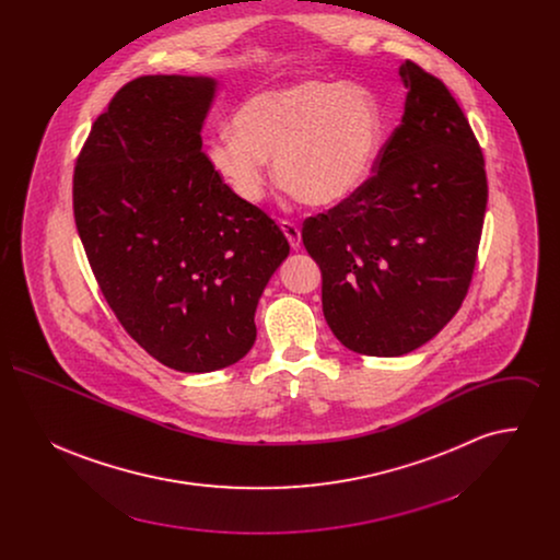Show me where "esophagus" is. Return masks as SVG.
Returning <instances> with one entry per match:
<instances>
[{"label": "esophagus", "mask_w": 560, "mask_h": 560, "mask_svg": "<svg viewBox=\"0 0 560 560\" xmlns=\"http://www.w3.org/2000/svg\"><path fill=\"white\" fill-rule=\"evenodd\" d=\"M281 231H283V235L288 237L290 241V245H292V249H298L300 247V229H298V224L292 222V220H281Z\"/></svg>", "instance_id": "obj_1"}]
</instances>
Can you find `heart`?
I'll use <instances>...</instances> for the list:
<instances>
[{"label":"heart","instance_id":"heart-1","mask_svg":"<svg viewBox=\"0 0 560 560\" xmlns=\"http://www.w3.org/2000/svg\"><path fill=\"white\" fill-rule=\"evenodd\" d=\"M233 132L208 149L233 192L256 203L265 195L268 158L279 183L308 206H334L361 187L380 158L384 117L372 92L306 80L247 98Z\"/></svg>","mask_w":560,"mask_h":560}]
</instances>
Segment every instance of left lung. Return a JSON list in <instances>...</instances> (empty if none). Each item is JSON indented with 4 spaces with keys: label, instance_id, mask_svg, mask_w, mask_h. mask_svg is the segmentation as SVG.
Instances as JSON below:
<instances>
[{
    "label": "left lung",
    "instance_id": "left-lung-1",
    "mask_svg": "<svg viewBox=\"0 0 560 560\" xmlns=\"http://www.w3.org/2000/svg\"><path fill=\"white\" fill-rule=\"evenodd\" d=\"M399 73L405 113L370 178L302 224L329 329L370 357L407 354L453 319L487 208L479 140L452 92L411 60Z\"/></svg>",
    "mask_w": 560,
    "mask_h": 560
}]
</instances>
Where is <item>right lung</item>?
Wrapping results in <instances>:
<instances>
[{
  "label": "right lung",
  "instance_id": "add662e5",
  "mask_svg": "<svg viewBox=\"0 0 560 560\" xmlns=\"http://www.w3.org/2000/svg\"><path fill=\"white\" fill-rule=\"evenodd\" d=\"M215 81L142 75L96 117L73 172V213L121 327L176 372L237 363L290 243L201 151Z\"/></svg>",
  "mask_w": 560,
  "mask_h": 560
}]
</instances>
